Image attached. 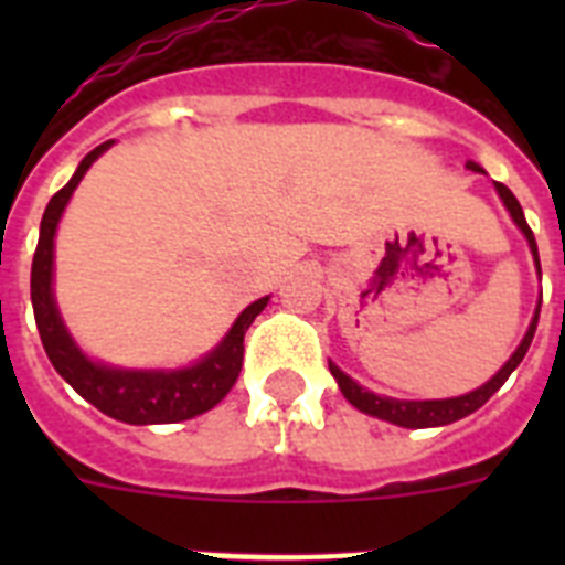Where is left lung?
<instances>
[{
	"instance_id": "8db88e82",
	"label": "left lung",
	"mask_w": 565,
	"mask_h": 565,
	"mask_svg": "<svg viewBox=\"0 0 565 565\" xmlns=\"http://www.w3.org/2000/svg\"><path fill=\"white\" fill-rule=\"evenodd\" d=\"M466 167L472 172H483L481 167L475 161H466ZM495 193L501 195V202H504V207L510 211V216H513V222H516V228L525 234L527 246H531V255H534V264H536V273H540V252H536V239H534V231L527 228L525 222V213H522V204L516 202V195L510 193L504 184H499L495 181ZM540 305H543V296H540V301H536V310H534V319H531V326H527L525 337H522V343L516 345V352L510 354V361L501 366L495 375L487 381V384H481L478 390H472V393H463V395H455V398H425V402H407V398H390V395H377L372 393V390H366V386H361L354 377L345 375L337 363L328 361V370H331V375H334L337 386H340V393L349 398V404H354L361 413H370V416H375V419H384V422H393V425H398V428H439V425H451V422L463 419V416H469V413H475L478 407H481L483 402H490V395L499 390L504 381L510 377V372L516 370L519 363H522V358L527 354V349H531V340H534V331H536V322H540Z\"/></svg>"
}]
</instances>
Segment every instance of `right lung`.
I'll list each match as a JSON object with an SVG mask.
<instances>
[{"label": "right lung", "mask_w": 565, "mask_h": 565, "mask_svg": "<svg viewBox=\"0 0 565 565\" xmlns=\"http://www.w3.org/2000/svg\"><path fill=\"white\" fill-rule=\"evenodd\" d=\"M114 140L96 146L64 188L49 199L43 220H40V239L34 260H31V305H34V322H38L40 340L46 349L49 361L73 386L75 393L87 398L93 407H99L105 416L128 425H170V422L193 419L199 413L211 411L228 395L243 366V337L255 317L266 308L264 299L252 301L222 337L220 345L181 370H122L87 358L66 331L61 310H57L52 275H55V231L70 204V195L82 184L84 172L93 161L105 154Z\"/></svg>", "instance_id": "1"}]
</instances>
